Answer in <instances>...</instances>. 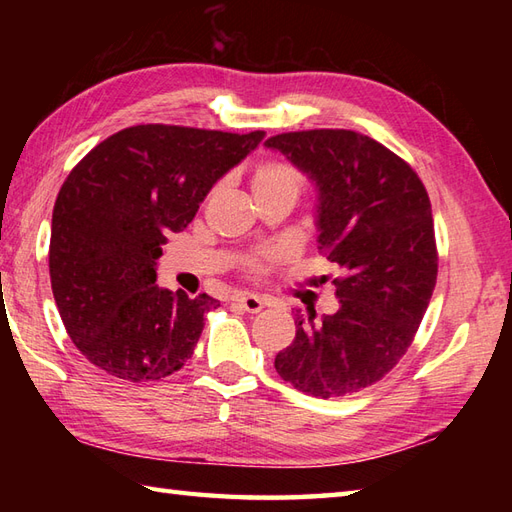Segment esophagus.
Here are the masks:
<instances>
[{"label": "esophagus", "mask_w": 512, "mask_h": 512, "mask_svg": "<svg viewBox=\"0 0 512 512\" xmlns=\"http://www.w3.org/2000/svg\"><path fill=\"white\" fill-rule=\"evenodd\" d=\"M233 303H235V306H237L239 310L253 312V314L264 308V301L259 299V297H255V295H237V297L233 299Z\"/></svg>", "instance_id": "esophagus-1"}]
</instances>
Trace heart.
I'll use <instances>...</instances> for the list:
<instances>
[{
  "mask_svg": "<svg viewBox=\"0 0 512 512\" xmlns=\"http://www.w3.org/2000/svg\"><path fill=\"white\" fill-rule=\"evenodd\" d=\"M303 187L301 171L288 160L270 158L262 160L255 165L253 173H250V189H253L255 200L262 198H290L297 200V195ZM277 259L275 250H266V253L250 255L244 266L250 273H264V270Z\"/></svg>",
  "mask_w": 512,
  "mask_h": 512,
  "instance_id": "1",
  "label": "heart"
}]
</instances>
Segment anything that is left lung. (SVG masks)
Segmentation results:
<instances>
[{"label": "left lung", "mask_w": 512, "mask_h": 512, "mask_svg": "<svg viewBox=\"0 0 512 512\" xmlns=\"http://www.w3.org/2000/svg\"><path fill=\"white\" fill-rule=\"evenodd\" d=\"M319 189V248L341 277L339 310H297L277 374L314 398L378 383L407 352L436 288L431 202L418 173L352 129H308L266 140Z\"/></svg>", "instance_id": "1"}]
</instances>
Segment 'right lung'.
Returning <instances> with one entry per match:
<instances>
[{
  "instance_id": "1",
  "label": "right lung",
  "mask_w": 512,
  "mask_h": 512,
  "mask_svg": "<svg viewBox=\"0 0 512 512\" xmlns=\"http://www.w3.org/2000/svg\"><path fill=\"white\" fill-rule=\"evenodd\" d=\"M264 136L136 125L70 171L52 211L50 284L65 330L92 365L147 383L189 361L220 301L158 288L156 259Z\"/></svg>"
}]
</instances>
